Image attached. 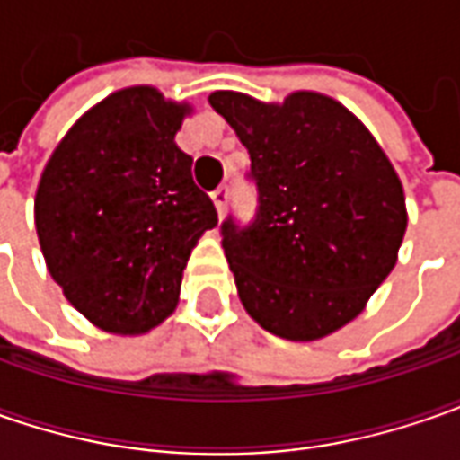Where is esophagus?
<instances>
[{"label": "esophagus", "mask_w": 460, "mask_h": 460, "mask_svg": "<svg viewBox=\"0 0 460 460\" xmlns=\"http://www.w3.org/2000/svg\"><path fill=\"white\" fill-rule=\"evenodd\" d=\"M212 202H215V209H217V215H225V209H227V202H230V189L227 186H220L217 191H212Z\"/></svg>", "instance_id": "obj_1"}]
</instances>
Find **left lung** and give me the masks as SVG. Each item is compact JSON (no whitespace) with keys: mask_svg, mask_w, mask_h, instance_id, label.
Masks as SVG:
<instances>
[{"mask_svg":"<svg viewBox=\"0 0 460 460\" xmlns=\"http://www.w3.org/2000/svg\"><path fill=\"white\" fill-rule=\"evenodd\" d=\"M251 155L256 217L222 222L238 296L258 325L317 341L361 314L397 263L407 207L397 171L341 102L294 92L266 104L212 92Z\"/></svg>","mask_w":460,"mask_h":460,"instance_id":"left-lung-1","label":"left lung"}]
</instances>
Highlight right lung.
I'll return each mask as SVG.
<instances>
[{
	"mask_svg": "<svg viewBox=\"0 0 460 460\" xmlns=\"http://www.w3.org/2000/svg\"><path fill=\"white\" fill-rule=\"evenodd\" d=\"M189 112L153 86L115 92L66 133L40 176L35 230L48 271L107 332L161 325L197 240L217 225L173 140Z\"/></svg>",
	"mask_w": 460,
	"mask_h": 460,
	"instance_id": "add662e5",
	"label": "right lung"
}]
</instances>
